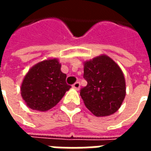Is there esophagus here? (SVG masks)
Instances as JSON below:
<instances>
[{"label": "esophagus", "instance_id": "esophagus-1", "mask_svg": "<svg viewBox=\"0 0 151 151\" xmlns=\"http://www.w3.org/2000/svg\"><path fill=\"white\" fill-rule=\"evenodd\" d=\"M72 87L73 89H75V90H79V88H80V83H79L78 82H75V83L72 86Z\"/></svg>", "mask_w": 151, "mask_h": 151}]
</instances>
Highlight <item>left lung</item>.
<instances>
[{
    "mask_svg": "<svg viewBox=\"0 0 151 151\" xmlns=\"http://www.w3.org/2000/svg\"><path fill=\"white\" fill-rule=\"evenodd\" d=\"M83 65L87 85L80 95L86 107L95 116L114 114L126 95L125 79L120 66L104 54L86 60Z\"/></svg>",
    "mask_w": 151,
    "mask_h": 151,
    "instance_id": "1",
    "label": "left lung"
}]
</instances>
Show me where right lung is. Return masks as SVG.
I'll use <instances>...</instances> for the list:
<instances>
[{
  "instance_id": "1",
  "label": "right lung",
  "mask_w": 151,
  "mask_h": 151,
  "mask_svg": "<svg viewBox=\"0 0 151 151\" xmlns=\"http://www.w3.org/2000/svg\"><path fill=\"white\" fill-rule=\"evenodd\" d=\"M57 58H47L28 70L21 84V95L32 110L47 111L55 107L71 88L65 82Z\"/></svg>"
}]
</instances>
